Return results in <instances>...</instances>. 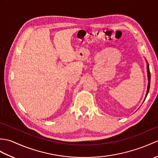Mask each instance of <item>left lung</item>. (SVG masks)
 Listing matches in <instances>:
<instances>
[{"mask_svg": "<svg viewBox=\"0 0 158 158\" xmlns=\"http://www.w3.org/2000/svg\"><path fill=\"white\" fill-rule=\"evenodd\" d=\"M148 80H149V83H148V90H147V94H146V97L148 96L149 90V87H150V79H151V75H150V71H149V64H148Z\"/></svg>", "mask_w": 158, "mask_h": 158, "instance_id": "left-lung-1", "label": "left lung"}]
</instances>
